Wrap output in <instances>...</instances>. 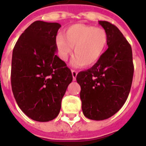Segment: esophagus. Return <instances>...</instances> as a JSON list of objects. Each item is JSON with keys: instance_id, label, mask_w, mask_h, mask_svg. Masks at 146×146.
I'll return each mask as SVG.
<instances>
[{"instance_id": "34e87169", "label": "esophagus", "mask_w": 146, "mask_h": 146, "mask_svg": "<svg viewBox=\"0 0 146 146\" xmlns=\"http://www.w3.org/2000/svg\"><path fill=\"white\" fill-rule=\"evenodd\" d=\"M77 72L76 70H72V76H73V80H76V76H77Z\"/></svg>"}]
</instances>
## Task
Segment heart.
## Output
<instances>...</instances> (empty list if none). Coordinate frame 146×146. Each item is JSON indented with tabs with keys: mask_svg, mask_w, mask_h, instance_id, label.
<instances>
[{
	"mask_svg": "<svg viewBox=\"0 0 146 146\" xmlns=\"http://www.w3.org/2000/svg\"><path fill=\"white\" fill-rule=\"evenodd\" d=\"M108 42V33L104 29L75 24L66 29L64 36L57 38L56 44L60 57L66 60L74 47L73 64L76 66L93 65L101 58Z\"/></svg>",
	"mask_w": 146,
	"mask_h": 146,
	"instance_id": "obj_1",
	"label": "heart"
}]
</instances>
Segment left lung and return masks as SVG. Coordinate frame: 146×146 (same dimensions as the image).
Segmentation results:
<instances>
[{
	"instance_id": "1",
	"label": "left lung",
	"mask_w": 146,
	"mask_h": 146,
	"mask_svg": "<svg viewBox=\"0 0 146 146\" xmlns=\"http://www.w3.org/2000/svg\"><path fill=\"white\" fill-rule=\"evenodd\" d=\"M98 23L108 33V48L91 68L76 76L83 114L94 120L108 119L122 108L134 72L129 42L117 26L107 21Z\"/></svg>"
}]
</instances>
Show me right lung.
Instances as JSON below:
<instances>
[{
    "mask_svg": "<svg viewBox=\"0 0 146 146\" xmlns=\"http://www.w3.org/2000/svg\"><path fill=\"white\" fill-rule=\"evenodd\" d=\"M57 23L35 21L13 50L11 86L18 106L29 117L47 122L57 117L73 80L70 70L56 55Z\"/></svg>",
    "mask_w": 146,
    "mask_h": 146,
    "instance_id": "obj_1",
    "label": "right lung"
}]
</instances>
